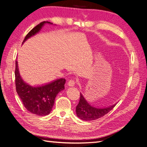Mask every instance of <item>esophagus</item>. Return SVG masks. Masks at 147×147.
<instances>
[{
    "instance_id": "1",
    "label": "esophagus",
    "mask_w": 147,
    "mask_h": 147,
    "mask_svg": "<svg viewBox=\"0 0 147 147\" xmlns=\"http://www.w3.org/2000/svg\"><path fill=\"white\" fill-rule=\"evenodd\" d=\"M75 84H76V82H75V81L69 80V82H68L67 85H68V86H69V87H73L75 85Z\"/></svg>"
}]
</instances>
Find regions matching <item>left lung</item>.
Returning <instances> with one entry per match:
<instances>
[{
	"label": "left lung",
	"instance_id": "left-lung-1",
	"mask_svg": "<svg viewBox=\"0 0 147 147\" xmlns=\"http://www.w3.org/2000/svg\"><path fill=\"white\" fill-rule=\"evenodd\" d=\"M117 103L109 106L108 107L98 108L91 105L86 101L83 95L80 93L79 103L76 108L77 117L84 121H92L100 118L107 114L113 108Z\"/></svg>",
	"mask_w": 147,
	"mask_h": 147
}]
</instances>
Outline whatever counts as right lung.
<instances>
[{
    "instance_id": "obj_1",
    "label": "right lung",
    "mask_w": 147,
    "mask_h": 147,
    "mask_svg": "<svg viewBox=\"0 0 147 147\" xmlns=\"http://www.w3.org/2000/svg\"><path fill=\"white\" fill-rule=\"evenodd\" d=\"M53 24L50 22L44 21L30 30L26 36L25 41L38 33L46 24ZM16 91L27 111L39 116L49 115L54 104L57 94L64 90L66 80L59 78L39 86H31L23 80L20 76L18 61H16Z\"/></svg>"
}]
</instances>
